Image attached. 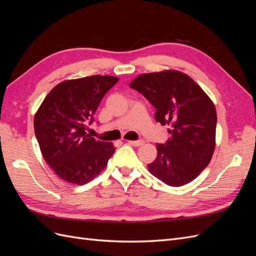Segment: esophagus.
<instances>
[{
    "mask_svg": "<svg viewBox=\"0 0 256 256\" xmlns=\"http://www.w3.org/2000/svg\"><path fill=\"white\" fill-rule=\"evenodd\" d=\"M128 143L134 145V146H141V145H143L144 142L142 140H138V141H128Z\"/></svg>",
    "mask_w": 256,
    "mask_h": 256,
    "instance_id": "obj_1",
    "label": "esophagus"
}]
</instances>
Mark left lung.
<instances>
[{"mask_svg":"<svg viewBox=\"0 0 256 256\" xmlns=\"http://www.w3.org/2000/svg\"><path fill=\"white\" fill-rule=\"evenodd\" d=\"M129 88L152 104L156 122L171 127V138L157 144V158L147 164L150 172L172 187L192 182L214 150L216 112L212 100L189 76L176 70L141 74Z\"/></svg>","mask_w":256,"mask_h":256,"instance_id":"obj_1","label":"left lung"}]
</instances>
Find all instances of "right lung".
Masks as SVG:
<instances>
[{
    "label": "right lung",
    "instance_id": "right-lung-1",
    "mask_svg": "<svg viewBox=\"0 0 256 256\" xmlns=\"http://www.w3.org/2000/svg\"><path fill=\"white\" fill-rule=\"evenodd\" d=\"M111 76H90L58 84L34 118L35 136L46 162L62 180L85 184L102 171L115 148L88 134L106 92L118 83Z\"/></svg>",
    "mask_w": 256,
    "mask_h": 256
}]
</instances>
